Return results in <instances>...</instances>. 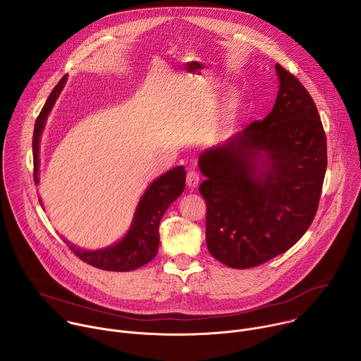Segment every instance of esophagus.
Masks as SVG:
<instances>
[{
    "label": "esophagus",
    "mask_w": 361,
    "mask_h": 361,
    "mask_svg": "<svg viewBox=\"0 0 361 361\" xmlns=\"http://www.w3.org/2000/svg\"><path fill=\"white\" fill-rule=\"evenodd\" d=\"M198 183H200V176H198V173L194 171V170H190V171L187 173V185H188L190 188H195V187L198 185Z\"/></svg>",
    "instance_id": "esophagus-1"
}]
</instances>
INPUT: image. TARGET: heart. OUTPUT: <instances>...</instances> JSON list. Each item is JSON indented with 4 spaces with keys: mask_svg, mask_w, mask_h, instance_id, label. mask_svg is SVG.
Listing matches in <instances>:
<instances>
[{
    "mask_svg": "<svg viewBox=\"0 0 361 361\" xmlns=\"http://www.w3.org/2000/svg\"><path fill=\"white\" fill-rule=\"evenodd\" d=\"M237 106H238V99H237V97H233V98L230 99V102H228L226 116H224V118H223V130H224V131H228V130L234 126Z\"/></svg>",
    "mask_w": 361,
    "mask_h": 361,
    "instance_id": "b5f03b06",
    "label": "heart"
}]
</instances>
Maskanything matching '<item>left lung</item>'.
<instances>
[{
    "mask_svg": "<svg viewBox=\"0 0 361 361\" xmlns=\"http://www.w3.org/2000/svg\"><path fill=\"white\" fill-rule=\"evenodd\" d=\"M276 104L224 144L205 149L200 192L205 241L231 269L260 266L312 226L327 169L326 133L312 95L280 64Z\"/></svg>",
    "mask_w": 361,
    "mask_h": 361,
    "instance_id": "8db88e82",
    "label": "left lung"
}]
</instances>
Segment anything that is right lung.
I'll return each instance as SVG.
<instances>
[{"label":"right lung","instance_id":"obj_1","mask_svg":"<svg viewBox=\"0 0 361 361\" xmlns=\"http://www.w3.org/2000/svg\"><path fill=\"white\" fill-rule=\"evenodd\" d=\"M67 75H64L59 84L51 91L45 104L37 117L34 135H32V156H34V181L38 184V154H39V138L44 130L47 117L54 107L56 101L64 88ZM185 187V170L178 166L157 180L147 188L141 197L133 224L127 235L117 244L97 250L85 251L80 250L74 244H68V248L84 263L106 271H131L149 263L157 254L160 244L159 226L169 209V205L181 195Z\"/></svg>","mask_w":361,"mask_h":361}]
</instances>
